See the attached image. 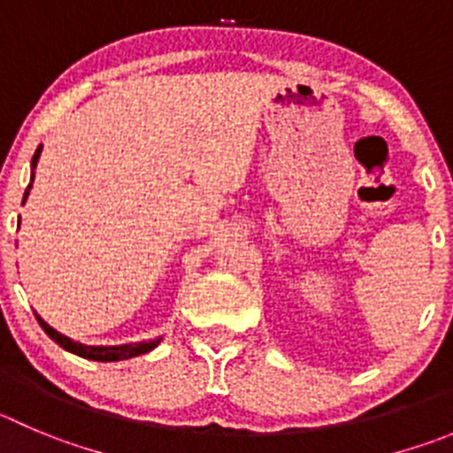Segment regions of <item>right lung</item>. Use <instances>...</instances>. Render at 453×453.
<instances>
[{
    "label": "right lung",
    "instance_id": "add662e5",
    "mask_svg": "<svg viewBox=\"0 0 453 453\" xmlns=\"http://www.w3.org/2000/svg\"><path fill=\"white\" fill-rule=\"evenodd\" d=\"M40 154H42V145L37 147L35 154H33V160H31V183H28L27 192H24L22 205H24V203H27L28 192H31V188H33V179H35V174H33V169L37 167V160H40ZM35 317H37V322H40V326L44 328L46 335H49L50 340L55 342V344H60L62 349L69 350V353L80 355V357H84V360H93V362H120V360H129V357H136V355L150 353V350L156 349V346L160 344V340H163V337H156V340H150V342H131V344H118V346H88V344H80V342H73V340H71V337H66V335H62V333H58L53 326H49V324H46L40 315H35Z\"/></svg>",
    "mask_w": 453,
    "mask_h": 453
}]
</instances>
